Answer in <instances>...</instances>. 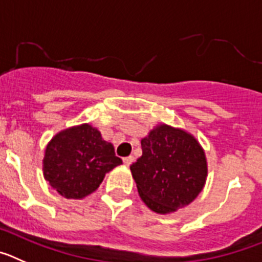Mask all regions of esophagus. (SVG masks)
Wrapping results in <instances>:
<instances>
[{
  "label": "esophagus",
  "mask_w": 262,
  "mask_h": 262,
  "mask_svg": "<svg viewBox=\"0 0 262 262\" xmlns=\"http://www.w3.org/2000/svg\"><path fill=\"white\" fill-rule=\"evenodd\" d=\"M122 160H124V163H125L126 166H130V164L133 163L134 158H133V157H125Z\"/></svg>",
  "instance_id": "esophagus-1"
}]
</instances>
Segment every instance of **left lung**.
<instances>
[{
    "label": "left lung",
    "instance_id": "left-lung-1",
    "mask_svg": "<svg viewBox=\"0 0 262 262\" xmlns=\"http://www.w3.org/2000/svg\"><path fill=\"white\" fill-rule=\"evenodd\" d=\"M142 157L130 166L142 201L159 214L173 213L199 195L207 176L199 141L181 129L162 124L141 141Z\"/></svg>",
    "mask_w": 262,
    "mask_h": 262
}]
</instances>
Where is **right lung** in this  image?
<instances>
[{
    "mask_svg": "<svg viewBox=\"0 0 262 262\" xmlns=\"http://www.w3.org/2000/svg\"><path fill=\"white\" fill-rule=\"evenodd\" d=\"M112 143L89 124L65 129L47 145L44 178L65 199H83L102 184L105 173L120 166Z\"/></svg>",
    "mask_w": 262,
    "mask_h": 262,
    "instance_id": "right-lung-1",
    "label": "right lung"
}]
</instances>
